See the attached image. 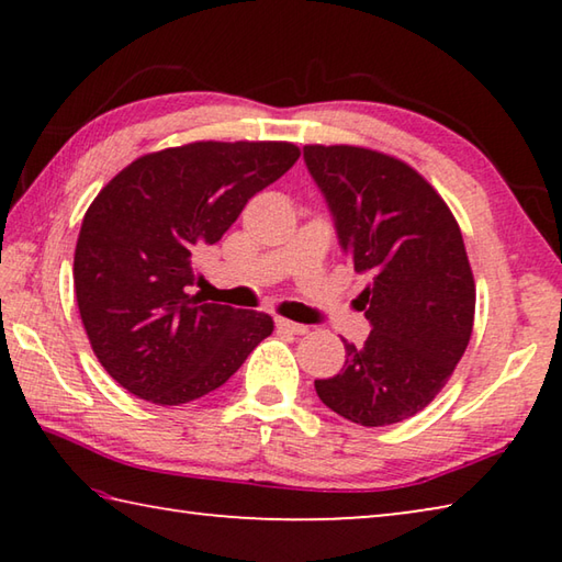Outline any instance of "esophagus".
<instances>
[{
  "label": "esophagus",
  "instance_id": "obj_1",
  "mask_svg": "<svg viewBox=\"0 0 562 562\" xmlns=\"http://www.w3.org/2000/svg\"><path fill=\"white\" fill-rule=\"evenodd\" d=\"M274 325H278L280 331H290V335H304V331H307V327H304V325H297V322H290L284 317L274 319Z\"/></svg>",
  "mask_w": 562,
  "mask_h": 562
}]
</instances>
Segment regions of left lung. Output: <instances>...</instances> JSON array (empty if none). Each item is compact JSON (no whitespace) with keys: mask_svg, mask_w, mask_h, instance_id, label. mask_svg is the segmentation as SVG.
<instances>
[{"mask_svg":"<svg viewBox=\"0 0 562 562\" xmlns=\"http://www.w3.org/2000/svg\"><path fill=\"white\" fill-rule=\"evenodd\" d=\"M335 215L341 250L372 282L361 292L367 341L317 379L322 404L359 426H389L429 406L449 382L475 315V282L451 207L418 170L382 150L304 146Z\"/></svg>","mask_w":562,"mask_h":562,"instance_id":"obj_1","label":"left lung"}]
</instances>
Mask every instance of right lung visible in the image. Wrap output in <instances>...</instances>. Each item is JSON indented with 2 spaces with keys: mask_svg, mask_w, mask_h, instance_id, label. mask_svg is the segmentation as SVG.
<instances>
[{
  "mask_svg": "<svg viewBox=\"0 0 562 562\" xmlns=\"http://www.w3.org/2000/svg\"><path fill=\"white\" fill-rule=\"evenodd\" d=\"M288 140H195L133 160L93 198L74 252L79 315L101 367L158 406L223 386L272 317L201 302L193 255L297 164Z\"/></svg>",
  "mask_w": 562,
  "mask_h": 562,
  "instance_id": "right-lung-1",
  "label": "right lung"
}]
</instances>
